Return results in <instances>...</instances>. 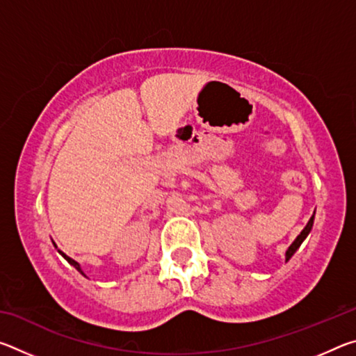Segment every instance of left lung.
Listing matches in <instances>:
<instances>
[{
	"label": "left lung",
	"instance_id": "1",
	"mask_svg": "<svg viewBox=\"0 0 356 356\" xmlns=\"http://www.w3.org/2000/svg\"><path fill=\"white\" fill-rule=\"evenodd\" d=\"M314 215H316V212L312 213V216H311L309 221H308V225H306V226L303 227V231H301V232L298 234L297 238H295L293 242H292V245L287 248V251H286V262L295 254V251H297V250L300 248V245L305 242V238L309 236V232H311V229H312V225H314Z\"/></svg>",
	"mask_w": 356,
	"mask_h": 356
}]
</instances>
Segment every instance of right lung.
Returning a JSON list of instances; mask_svg holds the SVG:
<instances>
[{"mask_svg": "<svg viewBox=\"0 0 356 356\" xmlns=\"http://www.w3.org/2000/svg\"><path fill=\"white\" fill-rule=\"evenodd\" d=\"M55 246H56V245H55ZM58 252H59V254H61V256H63V257L65 259V261H67V262H69L70 265H74V267H75V268L78 270V272H80V273H81L83 276H86V275H84V272H83V270H81V267H80V264H78L76 261H74V259H72V257H69L67 254H64V252H63V251H59V250H58Z\"/></svg>", "mask_w": 356, "mask_h": 356, "instance_id": "obj_1", "label": "right lung"}]
</instances>
